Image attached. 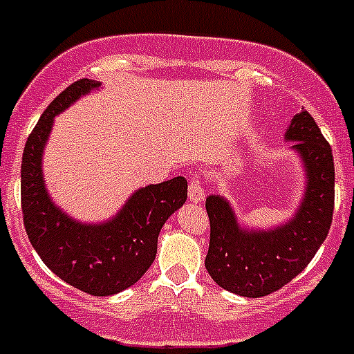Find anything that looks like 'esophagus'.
<instances>
[{
    "label": "esophagus",
    "instance_id": "1",
    "mask_svg": "<svg viewBox=\"0 0 354 354\" xmlns=\"http://www.w3.org/2000/svg\"><path fill=\"white\" fill-rule=\"evenodd\" d=\"M187 196H189V200L192 202H202L204 200V186H202V183H200L196 177H193L192 180H189V186H187Z\"/></svg>",
    "mask_w": 354,
    "mask_h": 354
}]
</instances>
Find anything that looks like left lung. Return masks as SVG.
Wrapping results in <instances>:
<instances>
[{
	"mask_svg": "<svg viewBox=\"0 0 354 354\" xmlns=\"http://www.w3.org/2000/svg\"><path fill=\"white\" fill-rule=\"evenodd\" d=\"M290 149L305 170V193L290 220L273 228H246L221 195H211L205 209L211 239L205 270L225 290L261 298L298 277L326 239L335 204V167L331 147L312 115L301 108L286 131Z\"/></svg>",
	"mask_w": 354,
	"mask_h": 354,
	"instance_id": "1",
	"label": "left lung"
}]
</instances>
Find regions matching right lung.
<instances>
[{
	"label": "right lung",
	"mask_w": 354,
	"mask_h": 354,
	"mask_svg": "<svg viewBox=\"0 0 354 354\" xmlns=\"http://www.w3.org/2000/svg\"><path fill=\"white\" fill-rule=\"evenodd\" d=\"M101 88L80 80L48 106L28 136L21 165V205L28 239L49 270L68 286L92 296H111L134 286L158 253L162 225L187 198V180L174 177L140 187L120 211L102 223L74 220L53 202L42 156L55 117L83 95Z\"/></svg>",
	"instance_id": "right-lung-1"
}]
</instances>
